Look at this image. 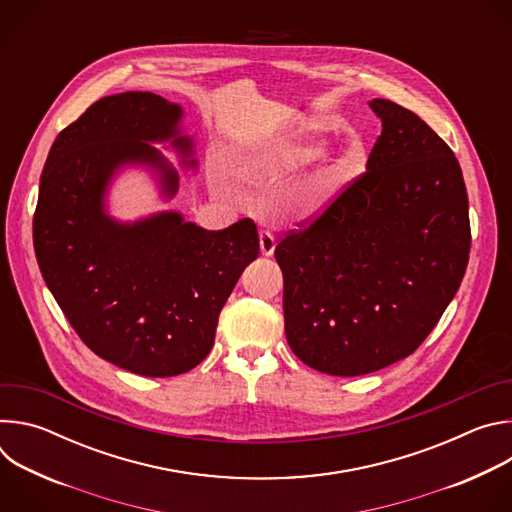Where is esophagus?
Masks as SVG:
<instances>
[{"mask_svg": "<svg viewBox=\"0 0 512 512\" xmlns=\"http://www.w3.org/2000/svg\"><path fill=\"white\" fill-rule=\"evenodd\" d=\"M275 245H277V243H275L273 233H269V231H261V233H259V247H261V253H263L265 257L273 255Z\"/></svg>", "mask_w": 512, "mask_h": 512, "instance_id": "obj_1", "label": "esophagus"}]
</instances>
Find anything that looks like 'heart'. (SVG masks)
I'll use <instances>...</instances> for the list:
<instances>
[{
  "mask_svg": "<svg viewBox=\"0 0 512 512\" xmlns=\"http://www.w3.org/2000/svg\"><path fill=\"white\" fill-rule=\"evenodd\" d=\"M324 137L310 131H296L277 137L257 150L247 162V176L263 184H279L296 176L324 154ZM316 200L304 198L302 206L312 208Z\"/></svg>",
  "mask_w": 512,
  "mask_h": 512,
  "instance_id": "b5f03b06",
  "label": "heart"
}]
</instances>
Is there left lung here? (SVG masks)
Returning <instances> with one entry per match:
<instances>
[{"label":"left lung","instance_id":"8db88e82","mask_svg":"<svg viewBox=\"0 0 512 512\" xmlns=\"http://www.w3.org/2000/svg\"><path fill=\"white\" fill-rule=\"evenodd\" d=\"M371 109L383 131L367 172L275 247L287 344L336 377L415 352L456 296L472 241L450 145L393 101L373 99Z\"/></svg>","mask_w":512,"mask_h":512}]
</instances>
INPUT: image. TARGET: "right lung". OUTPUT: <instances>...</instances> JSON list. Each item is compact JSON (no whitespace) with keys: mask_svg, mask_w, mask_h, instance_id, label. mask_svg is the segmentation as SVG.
I'll return each instance as SVG.
<instances>
[{"mask_svg":"<svg viewBox=\"0 0 512 512\" xmlns=\"http://www.w3.org/2000/svg\"><path fill=\"white\" fill-rule=\"evenodd\" d=\"M180 117V105L154 93L93 103L54 139L34 212L36 259L66 320L97 356L143 377H176L204 360L218 314L259 255L251 218L206 231L178 212L133 225L105 212L107 184L127 164L156 168L164 194H176L178 174L150 141L172 139L188 156Z\"/></svg>","mask_w":512,"mask_h":512,"instance_id":"right-lung-1","label":"right lung"}]
</instances>
